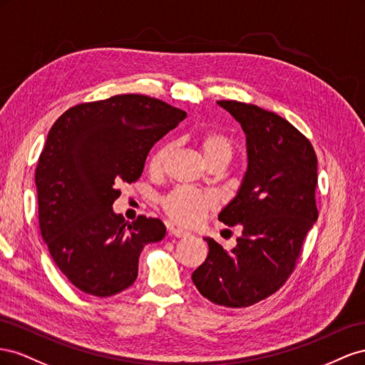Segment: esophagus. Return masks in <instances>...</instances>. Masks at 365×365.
I'll use <instances>...</instances> for the list:
<instances>
[{
  "mask_svg": "<svg viewBox=\"0 0 365 365\" xmlns=\"http://www.w3.org/2000/svg\"><path fill=\"white\" fill-rule=\"evenodd\" d=\"M170 232H171V235H174L177 238H182V237H188L190 235L188 231H183V229H180V227H170Z\"/></svg>",
  "mask_w": 365,
  "mask_h": 365,
  "instance_id": "1",
  "label": "esophagus"
}]
</instances>
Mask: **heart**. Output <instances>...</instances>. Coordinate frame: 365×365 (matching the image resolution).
I'll return each instance as SVG.
<instances>
[{"mask_svg": "<svg viewBox=\"0 0 365 365\" xmlns=\"http://www.w3.org/2000/svg\"><path fill=\"white\" fill-rule=\"evenodd\" d=\"M199 150L205 162L210 165L215 160H229L234 145L226 134L218 131H205L200 134ZM170 148L163 147L153 155L151 168L159 170L166 160ZM217 207L215 197L210 192H200L191 188H177L163 199V210L171 220L183 226H192L203 220V217Z\"/></svg>", "mask_w": 365, "mask_h": 365, "instance_id": "obj_1", "label": "heart"}]
</instances>
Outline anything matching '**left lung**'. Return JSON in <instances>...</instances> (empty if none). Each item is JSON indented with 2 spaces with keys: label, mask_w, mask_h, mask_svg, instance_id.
<instances>
[{
  "label": "left lung",
  "mask_w": 365,
  "mask_h": 365,
  "mask_svg": "<svg viewBox=\"0 0 365 365\" xmlns=\"http://www.w3.org/2000/svg\"><path fill=\"white\" fill-rule=\"evenodd\" d=\"M217 103L242 125L247 154L240 188L218 220L243 231L231 252L205 237L210 252L191 278L214 304L237 309L277 292L294 270L318 218V162L312 143L277 113L237 101Z\"/></svg>",
  "instance_id": "8db88e82"
}]
</instances>
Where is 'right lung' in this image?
<instances>
[{"label": "right lung", "instance_id": "add662e5", "mask_svg": "<svg viewBox=\"0 0 365 365\" xmlns=\"http://www.w3.org/2000/svg\"><path fill=\"white\" fill-rule=\"evenodd\" d=\"M186 113L143 95L79 103L53 123L35 173L41 235L73 286L111 297L138 278L145 245L166 234L159 218L133 223L113 211L122 183L136 182L153 145Z\"/></svg>", "mask_w": 365, "mask_h": 365}]
</instances>
